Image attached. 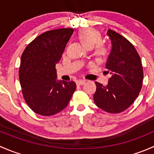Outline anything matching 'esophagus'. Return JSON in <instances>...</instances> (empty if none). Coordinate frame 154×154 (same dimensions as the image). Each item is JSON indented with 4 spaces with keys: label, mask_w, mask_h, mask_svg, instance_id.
<instances>
[{
    "label": "esophagus",
    "mask_w": 154,
    "mask_h": 154,
    "mask_svg": "<svg viewBox=\"0 0 154 154\" xmlns=\"http://www.w3.org/2000/svg\"><path fill=\"white\" fill-rule=\"evenodd\" d=\"M76 83H77V86H82V85L86 83V81L85 80H78V81L76 82Z\"/></svg>",
    "instance_id": "obj_1"
}]
</instances>
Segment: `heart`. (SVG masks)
<instances>
[{"label": "heart", "instance_id": "1", "mask_svg": "<svg viewBox=\"0 0 154 154\" xmlns=\"http://www.w3.org/2000/svg\"><path fill=\"white\" fill-rule=\"evenodd\" d=\"M78 38L87 48H92L95 45L94 55L98 61H103L109 54V49L105 45L101 44L103 36L99 31L93 28H85L78 32Z\"/></svg>", "mask_w": 154, "mask_h": 154}]
</instances>
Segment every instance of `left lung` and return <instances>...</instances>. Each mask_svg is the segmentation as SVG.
Masks as SVG:
<instances>
[{"label": "left lung", "mask_w": 154, "mask_h": 154, "mask_svg": "<svg viewBox=\"0 0 154 154\" xmlns=\"http://www.w3.org/2000/svg\"><path fill=\"white\" fill-rule=\"evenodd\" d=\"M107 34L112 48L106 65L111 74L107 86L95 82L93 98L96 106L109 113H120L137 98L142 87L143 68L137 51L130 41L116 31Z\"/></svg>", "instance_id": "1"}]
</instances>
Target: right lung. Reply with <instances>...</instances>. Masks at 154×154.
<instances>
[{
  "label": "right lung",
  "instance_id": "add662e5",
  "mask_svg": "<svg viewBox=\"0 0 154 154\" xmlns=\"http://www.w3.org/2000/svg\"><path fill=\"white\" fill-rule=\"evenodd\" d=\"M73 32V28L46 31L22 53L18 71L21 91L27 104L36 114L51 116L60 112L75 91V82L56 80V64Z\"/></svg>",
  "mask_w": 154,
  "mask_h": 154
}]
</instances>
